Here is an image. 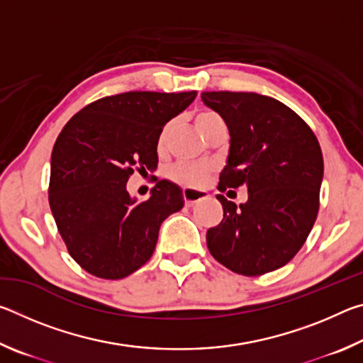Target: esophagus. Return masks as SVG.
Returning <instances> with one entry per match:
<instances>
[{"mask_svg":"<svg viewBox=\"0 0 363 363\" xmlns=\"http://www.w3.org/2000/svg\"><path fill=\"white\" fill-rule=\"evenodd\" d=\"M182 196H184V201H186L187 206H194L195 203H199L200 200H205L208 194L206 192H201V190H194V189H182Z\"/></svg>","mask_w":363,"mask_h":363,"instance_id":"esophagus-1","label":"esophagus"}]
</instances>
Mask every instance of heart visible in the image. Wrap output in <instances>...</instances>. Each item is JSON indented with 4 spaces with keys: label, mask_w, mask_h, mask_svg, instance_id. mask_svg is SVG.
<instances>
[{
    "label": "heart",
    "mask_w": 363,
    "mask_h": 363,
    "mask_svg": "<svg viewBox=\"0 0 363 363\" xmlns=\"http://www.w3.org/2000/svg\"><path fill=\"white\" fill-rule=\"evenodd\" d=\"M195 126L196 130L201 133V136L205 139L210 136V133L213 130H216L218 126L224 125V120L220 118V115H218L213 110H200L196 112L194 116ZM171 133V123H167L162 130H160L158 139H157V147L158 150H163L168 144V138ZM213 169L208 164H176L169 169V177L177 184H182V186H189V187H200L208 181V177L211 176Z\"/></svg>",
    "instance_id": "b5f03b06"
}]
</instances>
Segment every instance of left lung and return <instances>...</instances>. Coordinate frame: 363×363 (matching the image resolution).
I'll return each mask as SVG.
<instances>
[{
    "instance_id": "obj_1",
    "label": "left lung",
    "mask_w": 363,
    "mask_h": 363,
    "mask_svg": "<svg viewBox=\"0 0 363 363\" xmlns=\"http://www.w3.org/2000/svg\"><path fill=\"white\" fill-rule=\"evenodd\" d=\"M201 101L223 116L230 134L219 192L248 189V201L238 206L216 196L224 218L208 229V250L235 274L272 272L293 259L317 219L320 144L309 125L274 97L211 91Z\"/></svg>"
}]
</instances>
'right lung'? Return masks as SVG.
Wrapping results in <instances>:
<instances>
[{
  "instance_id": "add662e5",
  "label": "right lung",
  "mask_w": 363,
  "mask_h": 363,
  "mask_svg": "<svg viewBox=\"0 0 363 363\" xmlns=\"http://www.w3.org/2000/svg\"><path fill=\"white\" fill-rule=\"evenodd\" d=\"M190 93L130 91L91 102L54 144L49 206L70 256L99 279L118 280L150 259L160 225L184 206L182 190L157 181L150 199L126 190L134 171L158 164L160 130L192 104Z\"/></svg>"
}]
</instances>
